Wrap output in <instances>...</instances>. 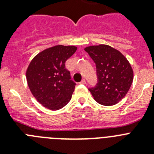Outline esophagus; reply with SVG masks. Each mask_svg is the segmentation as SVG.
Masks as SVG:
<instances>
[{
	"label": "esophagus",
	"instance_id": "esophagus-1",
	"mask_svg": "<svg viewBox=\"0 0 154 154\" xmlns=\"http://www.w3.org/2000/svg\"><path fill=\"white\" fill-rule=\"evenodd\" d=\"M80 83L81 84H83V85H85V84H86V82H85V79H82L81 81V82H80Z\"/></svg>",
	"mask_w": 154,
	"mask_h": 154
}]
</instances>
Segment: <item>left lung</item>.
<instances>
[{"label": "left lung", "instance_id": "1", "mask_svg": "<svg viewBox=\"0 0 154 154\" xmlns=\"http://www.w3.org/2000/svg\"><path fill=\"white\" fill-rule=\"evenodd\" d=\"M96 63L98 82L89 90L103 106H113L125 97L133 83L131 65L119 51L107 45L85 48Z\"/></svg>", "mask_w": 154, "mask_h": 154}]
</instances>
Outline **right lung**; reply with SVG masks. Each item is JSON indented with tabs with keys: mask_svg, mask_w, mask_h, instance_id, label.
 Returning a JSON list of instances; mask_svg holds the SVG:
<instances>
[{
	"mask_svg": "<svg viewBox=\"0 0 154 154\" xmlns=\"http://www.w3.org/2000/svg\"><path fill=\"white\" fill-rule=\"evenodd\" d=\"M76 50L73 45L53 46L35 55L28 65L26 79L30 91L48 109H60L71 100L75 83L65 63Z\"/></svg>",
	"mask_w": 154,
	"mask_h": 154,
	"instance_id": "right-lung-1",
	"label": "right lung"
}]
</instances>
